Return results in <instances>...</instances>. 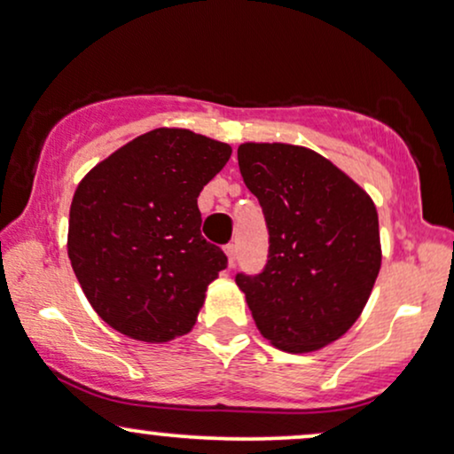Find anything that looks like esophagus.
I'll use <instances>...</instances> for the list:
<instances>
[{
	"mask_svg": "<svg viewBox=\"0 0 454 454\" xmlns=\"http://www.w3.org/2000/svg\"><path fill=\"white\" fill-rule=\"evenodd\" d=\"M225 254H227V261H229V265L233 267V262H236V254H238V248H236V244H233V242L225 244Z\"/></svg>",
	"mask_w": 454,
	"mask_h": 454,
	"instance_id": "1",
	"label": "esophagus"
}]
</instances>
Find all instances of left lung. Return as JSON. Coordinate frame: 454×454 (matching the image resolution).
Listing matches in <instances>:
<instances>
[{"label": "left lung", "mask_w": 454, "mask_h": 454, "mask_svg": "<svg viewBox=\"0 0 454 454\" xmlns=\"http://www.w3.org/2000/svg\"><path fill=\"white\" fill-rule=\"evenodd\" d=\"M238 164L259 200L270 254L261 273H238L256 328L290 354L326 347L354 326L381 270L371 195L316 151L244 143Z\"/></svg>", "instance_id": "8db88e82"}]
</instances>
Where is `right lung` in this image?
Instances as JSON below:
<instances>
[{
  "mask_svg": "<svg viewBox=\"0 0 454 454\" xmlns=\"http://www.w3.org/2000/svg\"><path fill=\"white\" fill-rule=\"evenodd\" d=\"M231 158L183 128L141 134L82 178L69 210L71 267L94 311L137 340L193 328L227 256L201 238L198 195Z\"/></svg>",
  "mask_w": 454,
  "mask_h": 454,
  "instance_id": "right-lung-1",
  "label": "right lung"
}]
</instances>
